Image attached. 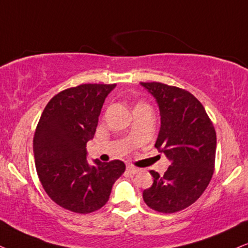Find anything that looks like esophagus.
Masks as SVG:
<instances>
[{
  "label": "esophagus",
  "instance_id": "obj_1",
  "mask_svg": "<svg viewBox=\"0 0 248 248\" xmlns=\"http://www.w3.org/2000/svg\"><path fill=\"white\" fill-rule=\"evenodd\" d=\"M126 170L129 171L130 173H132V175H136V173H138V172H139V169H138V168L132 167V166H127V167H126Z\"/></svg>",
  "mask_w": 248,
  "mask_h": 248
}]
</instances>
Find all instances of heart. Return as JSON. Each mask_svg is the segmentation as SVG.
Returning a JSON list of instances; mask_svg holds the SVG:
<instances>
[{
  "mask_svg": "<svg viewBox=\"0 0 248 248\" xmlns=\"http://www.w3.org/2000/svg\"><path fill=\"white\" fill-rule=\"evenodd\" d=\"M141 105H143V103H141V102H139V103H138V105H137V106H141Z\"/></svg>",
  "mask_w": 248,
  "mask_h": 248,
  "instance_id": "1",
  "label": "heart"
}]
</instances>
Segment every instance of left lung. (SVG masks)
Here are the masks:
<instances>
[{
    "instance_id": "obj_1",
    "label": "left lung",
    "mask_w": 248,
    "mask_h": 248,
    "mask_svg": "<svg viewBox=\"0 0 248 248\" xmlns=\"http://www.w3.org/2000/svg\"><path fill=\"white\" fill-rule=\"evenodd\" d=\"M156 99L161 127L155 147L170 166L143 191V200L158 213L172 214L194 203L208 186L215 168L216 132L201 102L188 91L162 82H140Z\"/></svg>"
}]
</instances>
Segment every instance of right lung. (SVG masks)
I'll list each match as a JSON object with an SVG mask.
<instances>
[{"instance_id": "1", "label": "right lung", "mask_w": 248, "mask_h": 248, "mask_svg": "<svg viewBox=\"0 0 248 248\" xmlns=\"http://www.w3.org/2000/svg\"><path fill=\"white\" fill-rule=\"evenodd\" d=\"M115 84H82L57 93L42 112L33 138L42 187L64 209L90 214L102 208L125 171L124 162L96 158L90 166L87 141L95 134L106 97Z\"/></svg>"}]
</instances>
